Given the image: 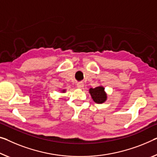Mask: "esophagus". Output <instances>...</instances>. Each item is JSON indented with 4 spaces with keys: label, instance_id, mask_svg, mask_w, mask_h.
<instances>
[{
    "label": "esophagus",
    "instance_id": "esophagus-1",
    "mask_svg": "<svg viewBox=\"0 0 157 157\" xmlns=\"http://www.w3.org/2000/svg\"><path fill=\"white\" fill-rule=\"evenodd\" d=\"M83 86H84V84H83V83H82V82H80V83H77V88H83Z\"/></svg>",
    "mask_w": 157,
    "mask_h": 157
}]
</instances>
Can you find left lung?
<instances>
[{
  "instance_id": "8db88e82",
  "label": "left lung",
  "mask_w": 157,
  "mask_h": 157,
  "mask_svg": "<svg viewBox=\"0 0 157 157\" xmlns=\"http://www.w3.org/2000/svg\"><path fill=\"white\" fill-rule=\"evenodd\" d=\"M89 93L90 94L91 98L95 103L102 104L105 102L107 100V94L102 86H99L95 88H90Z\"/></svg>"
}]
</instances>
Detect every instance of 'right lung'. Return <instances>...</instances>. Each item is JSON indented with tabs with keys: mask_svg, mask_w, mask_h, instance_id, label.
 <instances>
[{
	"mask_svg": "<svg viewBox=\"0 0 157 157\" xmlns=\"http://www.w3.org/2000/svg\"><path fill=\"white\" fill-rule=\"evenodd\" d=\"M61 93H66V89H63V90H61Z\"/></svg>",
	"mask_w": 157,
	"mask_h": 157,
	"instance_id": "add662e5",
	"label": "right lung"
}]
</instances>
